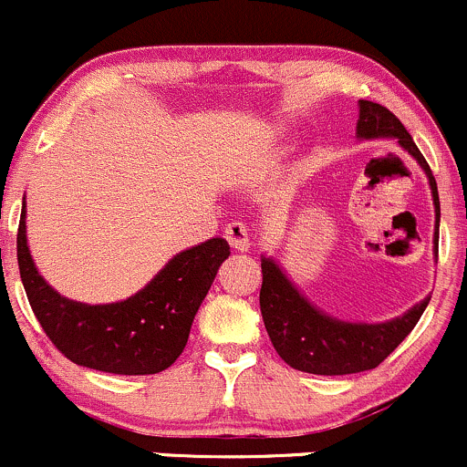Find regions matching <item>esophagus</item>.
Instances as JSON below:
<instances>
[{
    "mask_svg": "<svg viewBox=\"0 0 467 467\" xmlns=\"http://www.w3.org/2000/svg\"><path fill=\"white\" fill-rule=\"evenodd\" d=\"M224 238L229 240L235 252H247L249 244H252L247 227L243 223H229L227 229H224Z\"/></svg>",
    "mask_w": 467,
    "mask_h": 467,
    "instance_id": "obj_1",
    "label": "esophagus"
}]
</instances>
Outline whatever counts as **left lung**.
Masks as SVG:
<instances>
[{
	"mask_svg": "<svg viewBox=\"0 0 467 467\" xmlns=\"http://www.w3.org/2000/svg\"><path fill=\"white\" fill-rule=\"evenodd\" d=\"M359 119L355 134L359 141L368 139H396L402 150H407L430 180L431 200H434V258H439V223L441 202L436 180L430 163L420 155L411 134L382 105L371 100H359ZM263 287L261 312L269 339L285 364L315 376H348V373L376 368L398 348L402 339L411 333L420 315L425 312L430 296L411 306L405 315L393 317L379 324L364 321H344L330 317L317 307L272 256H261Z\"/></svg>",
	"mask_w": 467,
	"mask_h": 467,
	"instance_id": "left-lung-1",
	"label": "left lung"
}]
</instances>
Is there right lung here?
<instances>
[{"mask_svg":"<svg viewBox=\"0 0 467 467\" xmlns=\"http://www.w3.org/2000/svg\"><path fill=\"white\" fill-rule=\"evenodd\" d=\"M232 249L211 238L175 254L150 283L114 304H80L57 295L33 263L26 204L17 229V265L28 304L56 348L78 367L117 376H152L171 367Z\"/></svg>","mask_w":467,"mask_h":467,"instance_id":"add662e5","label":"right lung"}]
</instances>
